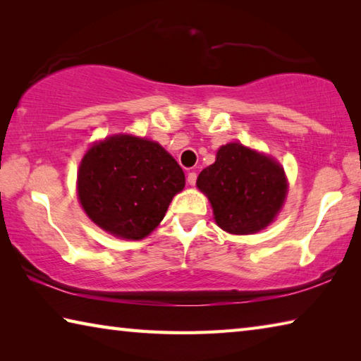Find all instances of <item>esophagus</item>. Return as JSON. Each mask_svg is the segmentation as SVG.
<instances>
[{
  "mask_svg": "<svg viewBox=\"0 0 361 361\" xmlns=\"http://www.w3.org/2000/svg\"><path fill=\"white\" fill-rule=\"evenodd\" d=\"M197 177H198L197 173H195V171H192V173L187 174V182L190 185H195V184H197Z\"/></svg>",
  "mask_w": 361,
  "mask_h": 361,
  "instance_id": "34e87169",
  "label": "esophagus"
}]
</instances>
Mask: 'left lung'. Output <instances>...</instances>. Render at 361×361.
Listing matches in <instances>:
<instances>
[{
    "mask_svg": "<svg viewBox=\"0 0 361 361\" xmlns=\"http://www.w3.org/2000/svg\"><path fill=\"white\" fill-rule=\"evenodd\" d=\"M197 185L209 198L217 225L233 235L268 226L287 193L279 164L235 142L219 149L216 163L201 171Z\"/></svg>",
    "mask_w": 361,
    "mask_h": 361,
    "instance_id": "1",
    "label": "left lung"
}]
</instances>
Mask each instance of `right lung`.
<instances>
[{
    "mask_svg": "<svg viewBox=\"0 0 361 361\" xmlns=\"http://www.w3.org/2000/svg\"><path fill=\"white\" fill-rule=\"evenodd\" d=\"M184 185V171L160 144L130 135L94 144L78 174L87 216L125 239H142L154 231Z\"/></svg>",
    "mask_w": 361,
    "mask_h": 361,
    "instance_id": "add662e5",
    "label": "right lung"
}]
</instances>
